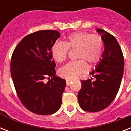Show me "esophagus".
I'll use <instances>...</instances> for the list:
<instances>
[{
  "label": "esophagus",
  "instance_id": "esophagus-1",
  "mask_svg": "<svg viewBox=\"0 0 131 131\" xmlns=\"http://www.w3.org/2000/svg\"><path fill=\"white\" fill-rule=\"evenodd\" d=\"M72 82V80H66V83H67V85L69 86L70 84Z\"/></svg>",
  "mask_w": 131,
  "mask_h": 131
}]
</instances>
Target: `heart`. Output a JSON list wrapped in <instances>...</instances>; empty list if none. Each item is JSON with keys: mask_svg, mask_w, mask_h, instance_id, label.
<instances>
[{"mask_svg": "<svg viewBox=\"0 0 131 131\" xmlns=\"http://www.w3.org/2000/svg\"><path fill=\"white\" fill-rule=\"evenodd\" d=\"M103 49L104 42L100 36L77 32L69 36L64 42L55 44L51 53L57 62L62 63L67 58L69 49L76 50L75 58L78 60L71 62L60 70V75L62 77L73 79L87 70L85 61L91 65L100 62Z\"/></svg>", "mask_w": 131, "mask_h": 131, "instance_id": "1", "label": "heart"}]
</instances>
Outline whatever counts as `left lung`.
Listing matches in <instances>:
<instances>
[{"label":"left lung","instance_id":"left-lung-1","mask_svg":"<svg viewBox=\"0 0 131 131\" xmlns=\"http://www.w3.org/2000/svg\"><path fill=\"white\" fill-rule=\"evenodd\" d=\"M96 31L104 45L102 58L90 73L94 80L92 78L81 80V89L78 94L79 105L88 112L100 111L112 103L120 87L124 67L123 53L115 38L102 29Z\"/></svg>","mask_w":131,"mask_h":131}]
</instances>
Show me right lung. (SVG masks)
I'll list each match as a JSON object with an SVG mask.
<instances>
[{"mask_svg":"<svg viewBox=\"0 0 131 131\" xmlns=\"http://www.w3.org/2000/svg\"><path fill=\"white\" fill-rule=\"evenodd\" d=\"M60 37L53 30L30 34L18 44L12 56L11 75L17 95L24 106L36 114H53L61 106L66 81L56 75L51 53Z\"/></svg>","mask_w":131,"mask_h":131,"instance_id":"1","label":"right lung"}]
</instances>
